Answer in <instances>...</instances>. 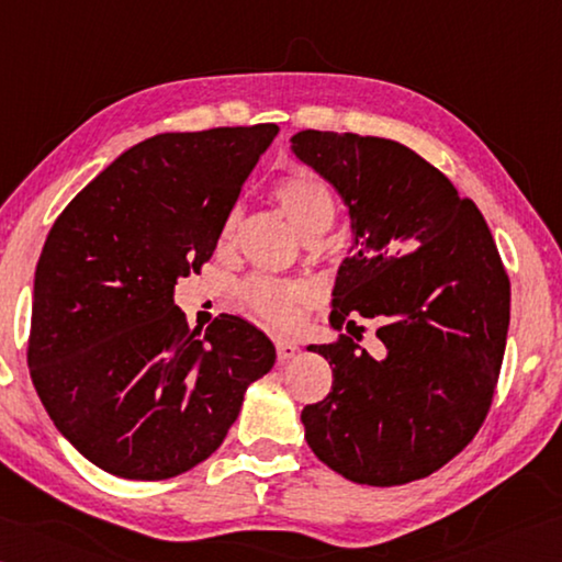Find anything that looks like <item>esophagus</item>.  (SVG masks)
<instances>
[{"mask_svg":"<svg viewBox=\"0 0 562 562\" xmlns=\"http://www.w3.org/2000/svg\"><path fill=\"white\" fill-rule=\"evenodd\" d=\"M276 356H279V366H286L289 360L296 358V348L289 340H276Z\"/></svg>","mask_w":562,"mask_h":562,"instance_id":"1","label":"esophagus"}]
</instances>
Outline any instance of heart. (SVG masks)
Here are the masks:
<instances>
[{
    "instance_id": "heart-1",
    "label": "heart",
    "mask_w": 562,
    "mask_h": 562,
    "mask_svg": "<svg viewBox=\"0 0 562 562\" xmlns=\"http://www.w3.org/2000/svg\"><path fill=\"white\" fill-rule=\"evenodd\" d=\"M276 200L286 212L289 222L296 226L299 234L308 226H328L336 220V200L328 184L311 170H293L281 177L273 187ZM234 229V216L224 226V236ZM301 299V286L296 283H283L273 279H254L244 286V301L249 308L269 323H289L293 316V306Z\"/></svg>"
}]
</instances>
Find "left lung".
<instances>
[{"mask_svg":"<svg viewBox=\"0 0 562 562\" xmlns=\"http://www.w3.org/2000/svg\"><path fill=\"white\" fill-rule=\"evenodd\" d=\"M291 153L348 206L333 328L368 318L380 338L375 356L348 336L306 346L333 368L328 397L301 412L308 447L356 484L425 479L474 439L494 400L510 318L494 236L476 204L402 143L301 131Z\"/></svg>","mask_w":562,"mask_h":562,"instance_id":"obj_1","label":"left lung"}]
</instances>
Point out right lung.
<instances>
[{"mask_svg": "<svg viewBox=\"0 0 562 562\" xmlns=\"http://www.w3.org/2000/svg\"><path fill=\"white\" fill-rule=\"evenodd\" d=\"M273 123L160 133L78 192L34 276L29 370L56 429L108 474L160 481L222 445L276 348L239 316L190 330L175 283L216 249Z\"/></svg>", "mask_w": 562, "mask_h": 562, "instance_id": "right-lung-1", "label": "right lung"}]
</instances>
